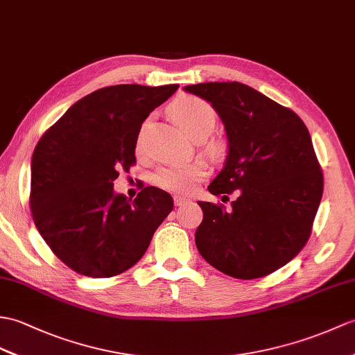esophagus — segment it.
<instances>
[{"label": "esophagus", "mask_w": 355, "mask_h": 355, "mask_svg": "<svg viewBox=\"0 0 355 355\" xmlns=\"http://www.w3.org/2000/svg\"><path fill=\"white\" fill-rule=\"evenodd\" d=\"M187 201H189V198H186V196H180V195L174 196V204L177 205V207H180V205H183V204H186Z\"/></svg>", "instance_id": "esophagus-1"}]
</instances>
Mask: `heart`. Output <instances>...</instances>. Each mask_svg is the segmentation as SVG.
<instances>
[{"label":"heart","instance_id":"obj_1","mask_svg":"<svg viewBox=\"0 0 355 355\" xmlns=\"http://www.w3.org/2000/svg\"><path fill=\"white\" fill-rule=\"evenodd\" d=\"M171 114L180 123L186 133L201 140L207 137L211 130L215 128L216 123V112L213 105L207 101L201 100L198 96H181L178 100L171 104ZM146 123L142 125V130L137 136V150L142 148V137ZM207 175V168L201 162H193L187 164H169V166H162L153 175V181L155 186H159L164 191L186 193L193 189V186Z\"/></svg>","mask_w":355,"mask_h":355}]
</instances>
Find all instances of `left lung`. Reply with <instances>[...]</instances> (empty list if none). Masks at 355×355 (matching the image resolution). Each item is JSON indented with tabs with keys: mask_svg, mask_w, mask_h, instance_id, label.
<instances>
[{
	"mask_svg": "<svg viewBox=\"0 0 355 355\" xmlns=\"http://www.w3.org/2000/svg\"><path fill=\"white\" fill-rule=\"evenodd\" d=\"M184 89L211 103L227 131L225 166L210 193H239L230 209L198 202L196 248L230 277H266L307 243L322 198L324 175L309 130L293 110L239 81Z\"/></svg>",
	"mask_w": 355,
	"mask_h": 355,
	"instance_id": "1",
	"label": "left lung"
}]
</instances>
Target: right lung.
<instances>
[{"label": "right lung", "instance_id": "right-lung-1", "mask_svg": "<svg viewBox=\"0 0 355 355\" xmlns=\"http://www.w3.org/2000/svg\"><path fill=\"white\" fill-rule=\"evenodd\" d=\"M177 89H98L39 139L31 157V216L55 257L78 274L109 278L135 266L174 209L162 189L142 186L127 200L113 192V181L136 163L142 122Z\"/></svg>", "mask_w": 355, "mask_h": 355}]
</instances>
